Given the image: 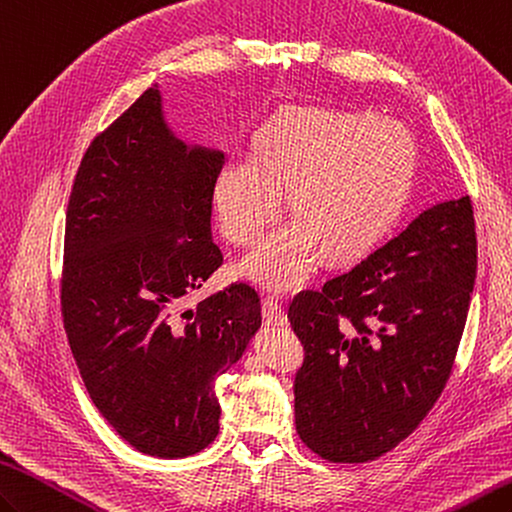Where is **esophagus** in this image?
Instances as JSON below:
<instances>
[{"instance_id": "obj_1", "label": "esophagus", "mask_w": 512, "mask_h": 512, "mask_svg": "<svg viewBox=\"0 0 512 512\" xmlns=\"http://www.w3.org/2000/svg\"><path fill=\"white\" fill-rule=\"evenodd\" d=\"M263 317H265V324L267 326H287V313L276 300H265L263 302Z\"/></svg>"}]
</instances>
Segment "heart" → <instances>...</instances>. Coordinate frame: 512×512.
<instances>
[{
  "mask_svg": "<svg viewBox=\"0 0 512 512\" xmlns=\"http://www.w3.org/2000/svg\"><path fill=\"white\" fill-rule=\"evenodd\" d=\"M412 173V144L396 124L368 111H282L260 131L256 155L232 153L214 175L221 232L254 245L289 190L295 219L269 234L236 271L269 291L302 287L328 249L366 252L399 214Z\"/></svg>",
  "mask_w": 512,
  "mask_h": 512,
  "instance_id": "b5f03b06",
  "label": "heart"
}]
</instances>
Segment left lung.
<instances>
[{
  "instance_id": "8db88e82",
  "label": "left lung",
  "mask_w": 512,
  "mask_h": 512,
  "mask_svg": "<svg viewBox=\"0 0 512 512\" xmlns=\"http://www.w3.org/2000/svg\"><path fill=\"white\" fill-rule=\"evenodd\" d=\"M478 269L469 197L423 210L359 265L289 306L304 344L295 429L317 456L368 462L434 407L451 374Z\"/></svg>"
}]
</instances>
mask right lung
Returning a JSON list of instances; mask_svg holds the SVG:
<instances>
[{"mask_svg": "<svg viewBox=\"0 0 512 512\" xmlns=\"http://www.w3.org/2000/svg\"><path fill=\"white\" fill-rule=\"evenodd\" d=\"M223 160L177 138L155 83L89 144L67 206L61 306L72 355L107 423L157 458L217 438L214 383L263 322L243 282L179 313L223 263L212 241Z\"/></svg>", "mask_w": 512, "mask_h": 512, "instance_id": "add662e5", "label": "right lung"}]
</instances>
